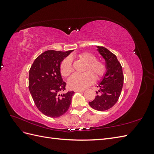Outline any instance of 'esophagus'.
<instances>
[{"instance_id": "esophagus-1", "label": "esophagus", "mask_w": 154, "mask_h": 154, "mask_svg": "<svg viewBox=\"0 0 154 154\" xmlns=\"http://www.w3.org/2000/svg\"><path fill=\"white\" fill-rule=\"evenodd\" d=\"M75 92H79V93H83L85 90L84 89H77V90H75Z\"/></svg>"}]
</instances>
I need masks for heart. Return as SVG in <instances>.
Segmentation results:
<instances>
[{"instance_id": "obj_1", "label": "heart", "mask_w": 154, "mask_h": 154, "mask_svg": "<svg viewBox=\"0 0 154 154\" xmlns=\"http://www.w3.org/2000/svg\"><path fill=\"white\" fill-rule=\"evenodd\" d=\"M81 61L85 63L83 74H75L69 80V87L72 89H83L94 81L102 78L107 71L106 63L103 61L97 60L95 55L91 52L85 51L77 55ZM73 62L70 57H65L60 65V72L63 77H67L73 73Z\"/></svg>"}]
</instances>
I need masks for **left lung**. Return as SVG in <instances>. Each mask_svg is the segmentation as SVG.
<instances>
[{
	"label": "left lung",
	"instance_id": "left-lung-1",
	"mask_svg": "<svg viewBox=\"0 0 154 154\" xmlns=\"http://www.w3.org/2000/svg\"><path fill=\"white\" fill-rule=\"evenodd\" d=\"M98 51L105 60L107 71L97 87L99 91L89 105L99 111L110 109L116 103L124 83L122 67L115 55L106 48L97 46Z\"/></svg>",
	"mask_w": 154,
	"mask_h": 154
}]
</instances>
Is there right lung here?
Here are the masks:
<instances>
[{"instance_id":"1","label":"right lung","mask_w":154,"mask_h":154,"mask_svg":"<svg viewBox=\"0 0 154 154\" xmlns=\"http://www.w3.org/2000/svg\"><path fill=\"white\" fill-rule=\"evenodd\" d=\"M73 50H48L35 59L29 71V91L35 106L44 115L57 118L68 110L73 91L63 93L66 83L60 73L61 61Z\"/></svg>"}]
</instances>
